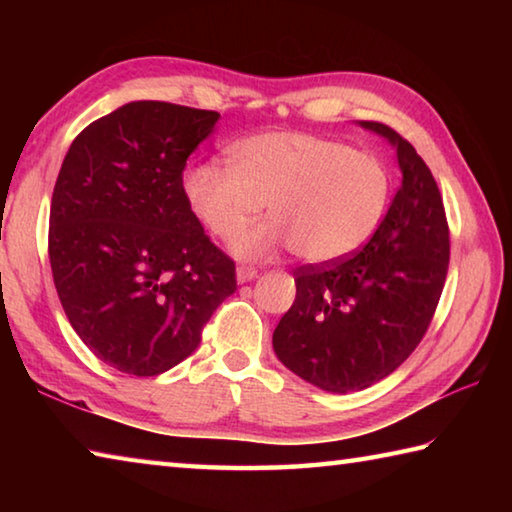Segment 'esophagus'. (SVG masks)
<instances>
[{
  "instance_id": "esophagus-1",
  "label": "esophagus",
  "mask_w": 512,
  "mask_h": 512,
  "mask_svg": "<svg viewBox=\"0 0 512 512\" xmlns=\"http://www.w3.org/2000/svg\"><path fill=\"white\" fill-rule=\"evenodd\" d=\"M255 277H257V271L253 266H239L237 268V282L239 284H246L250 280H255Z\"/></svg>"
}]
</instances>
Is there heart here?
I'll list each match as a JSON object with an SVG mask.
<instances>
[{"label": "heart", "instance_id": "1", "mask_svg": "<svg viewBox=\"0 0 512 512\" xmlns=\"http://www.w3.org/2000/svg\"><path fill=\"white\" fill-rule=\"evenodd\" d=\"M192 214L232 241L267 205L269 221L237 240L241 259L277 250L307 264L339 262L366 244L384 219L391 176L375 155L300 131H264L230 146V167L203 162L183 176Z\"/></svg>", "mask_w": 512, "mask_h": 512}]
</instances>
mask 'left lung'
<instances>
[{"label":"left lung","mask_w":512,"mask_h":512,"mask_svg":"<svg viewBox=\"0 0 512 512\" xmlns=\"http://www.w3.org/2000/svg\"><path fill=\"white\" fill-rule=\"evenodd\" d=\"M359 126L397 151L402 185L359 253L298 268L296 300L273 332L284 366L341 395L377 384L418 348L449 266L445 207L429 167L393 128Z\"/></svg>","instance_id":"obj_1"}]
</instances>
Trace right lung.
Returning <instances> with one entry per match:
<instances>
[{
    "mask_svg": "<svg viewBox=\"0 0 512 512\" xmlns=\"http://www.w3.org/2000/svg\"><path fill=\"white\" fill-rule=\"evenodd\" d=\"M219 112L131 101L79 133L49 214V262L81 341L119 372L153 377L201 343L237 289L235 262L183 196L187 158Z\"/></svg>",
    "mask_w": 512,
    "mask_h": 512,
    "instance_id": "right-lung-1",
    "label": "right lung"
}]
</instances>
